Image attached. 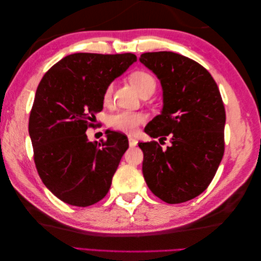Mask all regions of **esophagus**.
Segmentation results:
<instances>
[{
  "label": "esophagus",
  "mask_w": 261,
  "mask_h": 261,
  "mask_svg": "<svg viewBox=\"0 0 261 261\" xmlns=\"http://www.w3.org/2000/svg\"><path fill=\"white\" fill-rule=\"evenodd\" d=\"M127 139H129V145H130V147H136V146H137L138 141H137V139H135L134 137L129 136V138H127Z\"/></svg>",
  "instance_id": "34e87169"
}]
</instances>
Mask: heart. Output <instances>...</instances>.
Masks as SVG:
<instances>
[{"label":"heart","instance_id":"1","mask_svg":"<svg viewBox=\"0 0 261 261\" xmlns=\"http://www.w3.org/2000/svg\"><path fill=\"white\" fill-rule=\"evenodd\" d=\"M130 80L134 82L138 91L142 94L147 92H154L157 86L156 79L146 70H137L132 73ZM113 93V84H109L103 93V102L105 104L110 103ZM147 116L142 112H134V111H121L115 113L111 118V125L115 130H119L125 134H134L137 131L139 125L145 123Z\"/></svg>","mask_w":261,"mask_h":261}]
</instances>
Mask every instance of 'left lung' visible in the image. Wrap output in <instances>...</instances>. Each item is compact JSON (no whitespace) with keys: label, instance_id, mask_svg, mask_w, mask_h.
I'll return each instance as SVG.
<instances>
[{"label":"left lung","instance_id":"left-lung-1","mask_svg":"<svg viewBox=\"0 0 261 261\" xmlns=\"http://www.w3.org/2000/svg\"><path fill=\"white\" fill-rule=\"evenodd\" d=\"M140 62L160 80L164 109L145 127L157 141L140 142L142 173L150 191L168 204L206 190L224 153L225 110L219 87L202 65L171 51L145 53Z\"/></svg>","mask_w":261,"mask_h":261}]
</instances>
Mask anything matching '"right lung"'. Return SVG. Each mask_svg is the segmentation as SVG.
<instances>
[{
	"instance_id": "obj_1",
	"label": "right lung",
	"mask_w": 261,
	"mask_h": 261,
	"mask_svg": "<svg viewBox=\"0 0 261 261\" xmlns=\"http://www.w3.org/2000/svg\"><path fill=\"white\" fill-rule=\"evenodd\" d=\"M135 62L130 53L73 54L39 83L29 118L33 160L42 182L60 201L85 207L108 194L127 138L107 131V140L92 142L86 130L103 109L105 88Z\"/></svg>"
}]
</instances>
